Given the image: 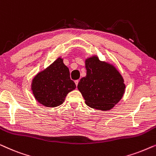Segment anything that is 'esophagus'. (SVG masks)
Instances as JSON below:
<instances>
[{
  "mask_svg": "<svg viewBox=\"0 0 156 156\" xmlns=\"http://www.w3.org/2000/svg\"><path fill=\"white\" fill-rule=\"evenodd\" d=\"M75 82V84H76V86L77 87V85H78V83H79V80H76L75 82Z\"/></svg>",
  "mask_w": 156,
  "mask_h": 156,
  "instance_id": "esophagus-1",
  "label": "esophagus"
}]
</instances>
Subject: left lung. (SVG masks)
Instances as JSON below:
<instances>
[{
	"label": "left lung",
	"mask_w": 156,
	"mask_h": 156,
	"mask_svg": "<svg viewBox=\"0 0 156 156\" xmlns=\"http://www.w3.org/2000/svg\"><path fill=\"white\" fill-rule=\"evenodd\" d=\"M87 75L78 83L77 88L89 107L110 110L125 92L124 80L113 65L100 61L97 56L85 60Z\"/></svg>",
	"instance_id": "8db88e82"
}]
</instances>
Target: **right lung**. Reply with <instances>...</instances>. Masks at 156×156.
<instances>
[{
  "label": "right lung",
  "mask_w": 156,
  "mask_h": 156,
  "mask_svg": "<svg viewBox=\"0 0 156 156\" xmlns=\"http://www.w3.org/2000/svg\"><path fill=\"white\" fill-rule=\"evenodd\" d=\"M75 88V83L70 79L69 70L61 57L39 72L31 84L35 99L47 107L61 105L67 94Z\"/></svg>",
  "instance_id": "right-lung-1"
}]
</instances>
